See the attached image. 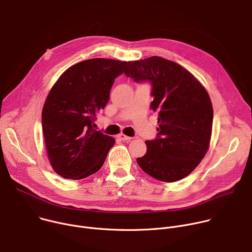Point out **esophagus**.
<instances>
[{"mask_svg": "<svg viewBox=\"0 0 252 252\" xmlns=\"http://www.w3.org/2000/svg\"><path fill=\"white\" fill-rule=\"evenodd\" d=\"M119 138H120L121 140H123V141H130V140L132 139V137H130V136H127V135L124 134V133H121V134H119Z\"/></svg>", "mask_w": 252, "mask_h": 252, "instance_id": "esophagus-1", "label": "esophagus"}]
</instances>
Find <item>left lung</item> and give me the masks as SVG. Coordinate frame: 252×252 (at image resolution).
<instances>
[{
  "instance_id": "8db88e82",
  "label": "left lung",
  "mask_w": 252,
  "mask_h": 252,
  "mask_svg": "<svg viewBox=\"0 0 252 252\" xmlns=\"http://www.w3.org/2000/svg\"><path fill=\"white\" fill-rule=\"evenodd\" d=\"M125 73L135 82L151 83L150 106L158 116L157 138L145 141L147 151L137 164L162 182L185 178L210 145L214 112L207 90L181 65L159 56L129 61Z\"/></svg>"
}]
</instances>
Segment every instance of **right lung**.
<instances>
[{"mask_svg":"<svg viewBox=\"0 0 252 252\" xmlns=\"http://www.w3.org/2000/svg\"><path fill=\"white\" fill-rule=\"evenodd\" d=\"M128 62L106 58L84 60L55 82L42 109L47 157L63 178L80 180L100 170L115 138L93 128L106 107L115 79Z\"/></svg>","mask_w":252,"mask_h":252,"instance_id":"add662e5","label":"right lung"}]
</instances>
